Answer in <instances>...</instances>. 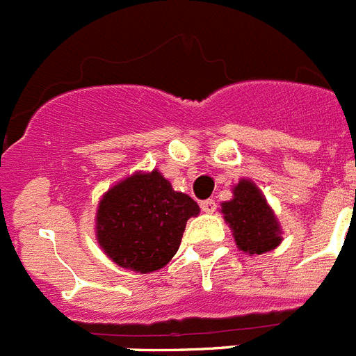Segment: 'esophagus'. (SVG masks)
<instances>
[{
  "label": "esophagus",
  "instance_id": "1",
  "mask_svg": "<svg viewBox=\"0 0 356 356\" xmlns=\"http://www.w3.org/2000/svg\"><path fill=\"white\" fill-rule=\"evenodd\" d=\"M216 208H218V204H216L213 199H204V201H201V210H203V212L212 213L216 212Z\"/></svg>",
  "mask_w": 356,
  "mask_h": 356
}]
</instances>
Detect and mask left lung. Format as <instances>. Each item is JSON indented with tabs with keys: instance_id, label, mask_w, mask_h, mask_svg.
Instances as JSON below:
<instances>
[{
	"instance_id": "1",
	"label": "left lung",
	"mask_w": 356,
	"mask_h": 356,
	"mask_svg": "<svg viewBox=\"0 0 356 356\" xmlns=\"http://www.w3.org/2000/svg\"><path fill=\"white\" fill-rule=\"evenodd\" d=\"M221 207L234 239L243 252L263 254L278 247L282 241L280 225L256 184L247 179L239 181L234 188L232 201Z\"/></svg>"
}]
</instances>
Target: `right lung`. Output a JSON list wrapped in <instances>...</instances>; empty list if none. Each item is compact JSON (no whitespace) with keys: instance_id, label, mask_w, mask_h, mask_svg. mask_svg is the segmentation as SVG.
Wrapping results in <instances>:
<instances>
[{"instance_id":"1","label":"right lung","mask_w":356,"mask_h":356,"mask_svg":"<svg viewBox=\"0 0 356 356\" xmlns=\"http://www.w3.org/2000/svg\"><path fill=\"white\" fill-rule=\"evenodd\" d=\"M199 207L155 170L115 184L98 204L97 238L124 268L153 273L175 256L186 221Z\"/></svg>"}]
</instances>
